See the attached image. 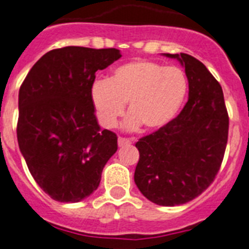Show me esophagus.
<instances>
[{"mask_svg":"<svg viewBox=\"0 0 249 249\" xmlns=\"http://www.w3.org/2000/svg\"><path fill=\"white\" fill-rule=\"evenodd\" d=\"M118 144H119V147H125V145H130L131 141H130V139H128V138L119 137Z\"/></svg>","mask_w":249,"mask_h":249,"instance_id":"1","label":"esophagus"}]
</instances>
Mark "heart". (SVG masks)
Here are the masks:
<instances>
[{
    "instance_id": "1",
    "label": "heart",
    "mask_w": 249,
    "mask_h": 249,
    "mask_svg": "<svg viewBox=\"0 0 249 249\" xmlns=\"http://www.w3.org/2000/svg\"><path fill=\"white\" fill-rule=\"evenodd\" d=\"M189 89L187 77L179 67L153 60H131L116 67L107 81H96L91 87V102L102 128H114L124 115L125 126L145 130L163 128L175 119Z\"/></svg>"
}]
</instances>
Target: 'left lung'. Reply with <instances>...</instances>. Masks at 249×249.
I'll use <instances>...</instances> for the list:
<instances>
[{"instance_id":"8db88e82","label":"left lung","mask_w":249,"mask_h":249,"mask_svg":"<svg viewBox=\"0 0 249 249\" xmlns=\"http://www.w3.org/2000/svg\"><path fill=\"white\" fill-rule=\"evenodd\" d=\"M185 67L189 100L177 118L135 147V185L149 201L182 205L205 191L219 172L228 142L229 118L219 82L189 54H164Z\"/></svg>"}]
</instances>
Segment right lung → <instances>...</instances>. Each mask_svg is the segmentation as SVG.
<instances>
[{
  "label": "right lung",
  "instance_id": "obj_1",
  "mask_svg": "<svg viewBox=\"0 0 249 249\" xmlns=\"http://www.w3.org/2000/svg\"><path fill=\"white\" fill-rule=\"evenodd\" d=\"M120 50L66 47L44 54L18 91V142L31 176L55 201L78 202L100 185L118 137L101 130L91 102L96 72Z\"/></svg>",
  "mask_w": 249,
  "mask_h": 249
}]
</instances>
